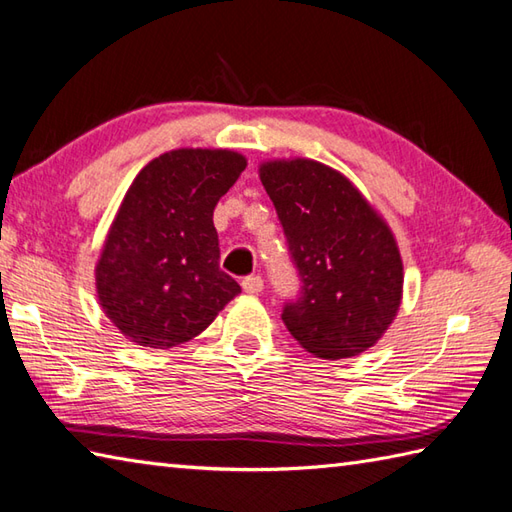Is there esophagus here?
<instances>
[{
  "label": "esophagus",
  "mask_w": 512,
  "mask_h": 512,
  "mask_svg": "<svg viewBox=\"0 0 512 512\" xmlns=\"http://www.w3.org/2000/svg\"><path fill=\"white\" fill-rule=\"evenodd\" d=\"M242 288L248 295H259L264 290V279L259 275H248L242 279Z\"/></svg>",
  "instance_id": "obj_1"
}]
</instances>
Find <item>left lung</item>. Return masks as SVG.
Here are the masks:
<instances>
[{
  "label": "left lung",
  "mask_w": 512,
  "mask_h": 512,
  "mask_svg": "<svg viewBox=\"0 0 512 512\" xmlns=\"http://www.w3.org/2000/svg\"><path fill=\"white\" fill-rule=\"evenodd\" d=\"M259 178L284 228L301 290L284 303L288 332L319 358L365 352L394 321L402 259L380 215L339 171L273 160Z\"/></svg>",
  "instance_id": "left-lung-1"
}]
</instances>
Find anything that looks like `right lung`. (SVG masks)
<instances>
[{"mask_svg": "<svg viewBox=\"0 0 512 512\" xmlns=\"http://www.w3.org/2000/svg\"><path fill=\"white\" fill-rule=\"evenodd\" d=\"M244 169L235 151L176 149L127 189L96 264V295L129 341L187 343L242 292L220 268L213 211Z\"/></svg>", "mask_w": 512, "mask_h": 512, "instance_id": "obj_1", "label": "right lung"}]
</instances>
